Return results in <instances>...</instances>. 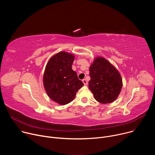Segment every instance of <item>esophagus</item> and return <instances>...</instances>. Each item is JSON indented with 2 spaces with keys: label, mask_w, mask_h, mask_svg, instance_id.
<instances>
[{
  "label": "esophagus",
  "mask_w": 155,
  "mask_h": 155,
  "mask_svg": "<svg viewBox=\"0 0 155 155\" xmlns=\"http://www.w3.org/2000/svg\"><path fill=\"white\" fill-rule=\"evenodd\" d=\"M82 81L83 82V83H84V85H87V80H86V79H83V80H82Z\"/></svg>",
  "instance_id": "esophagus-1"
}]
</instances>
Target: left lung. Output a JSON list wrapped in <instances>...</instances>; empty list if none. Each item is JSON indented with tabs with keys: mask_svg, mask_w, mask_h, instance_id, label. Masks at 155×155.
I'll return each instance as SVG.
<instances>
[{
	"mask_svg": "<svg viewBox=\"0 0 155 155\" xmlns=\"http://www.w3.org/2000/svg\"><path fill=\"white\" fill-rule=\"evenodd\" d=\"M89 88L95 99L101 104L116 100L121 90L122 78L117 69L102 57L95 58L90 68Z\"/></svg>",
	"mask_w": 155,
	"mask_h": 155,
	"instance_id": "left-lung-1",
	"label": "left lung"
}]
</instances>
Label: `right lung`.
<instances>
[{"instance_id": "add662e5", "label": "right lung", "mask_w": 155, "mask_h": 155, "mask_svg": "<svg viewBox=\"0 0 155 155\" xmlns=\"http://www.w3.org/2000/svg\"><path fill=\"white\" fill-rule=\"evenodd\" d=\"M74 56L65 51L53 56L43 74V85L48 96L60 105L70 103L83 86L72 69Z\"/></svg>"}]
</instances>
